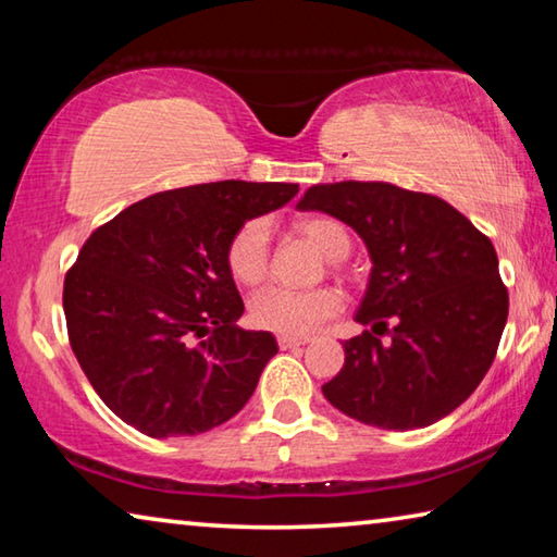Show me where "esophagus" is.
Listing matches in <instances>:
<instances>
[{"instance_id":"34e87169","label":"esophagus","mask_w":557,"mask_h":557,"mask_svg":"<svg viewBox=\"0 0 557 557\" xmlns=\"http://www.w3.org/2000/svg\"><path fill=\"white\" fill-rule=\"evenodd\" d=\"M309 338H297V336H277V344L282 351H287V348H297V346H305Z\"/></svg>"}]
</instances>
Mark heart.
<instances>
[{
    "mask_svg": "<svg viewBox=\"0 0 557 557\" xmlns=\"http://www.w3.org/2000/svg\"><path fill=\"white\" fill-rule=\"evenodd\" d=\"M295 231L317 252L338 265L351 252V233L346 225L326 215L301 219L295 223ZM225 265L233 280L243 287H258L270 275V233L268 223L260 219L245 221L231 235L225 248ZM342 309V295L334 287L314 289H282L270 287L250 301V319L258 329L275 332L282 336H305L314 332L319 324L332 319Z\"/></svg>",
    "mask_w": 557,
    "mask_h": 557,
    "instance_id": "b5f03b06",
    "label": "heart"
}]
</instances>
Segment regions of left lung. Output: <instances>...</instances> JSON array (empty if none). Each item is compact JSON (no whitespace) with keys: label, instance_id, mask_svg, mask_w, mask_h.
Here are the masks:
<instances>
[{"label":"left lung","instance_id":"obj_1","mask_svg":"<svg viewBox=\"0 0 557 557\" xmlns=\"http://www.w3.org/2000/svg\"><path fill=\"white\" fill-rule=\"evenodd\" d=\"M297 209L351 225L373 260L356 312L371 329L344 342V369L322 385L324 398L400 432L457 410L492 369L508 317L492 240L437 196L385 182L317 184Z\"/></svg>","mask_w":557,"mask_h":557}]
</instances>
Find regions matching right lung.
Listing matches in <instances>:
<instances>
[{"label":"right lung","instance_id":"right-lung-1","mask_svg":"<svg viewBox=\"0 0 557 557\" xmlns=\"http://www.w3.org/2000/svg\"><path fill=\"white\" fill-rule=\"evenodd\" d=\"M297 191L235 178L172 188L90 233L63 282L65 326L120 420L159 440L201 435L250 400L277 342L235 326L245 307L225 248Z\"/></svg>","mask_w":557,"mask_h":557}]
</instances>
